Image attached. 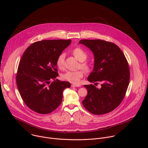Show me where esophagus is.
<instances>
[{
	"mask_svg": "<svg viewBox=\"0 0 148 148\" xmlns=\"http://www.w3.org/2000/svg\"><path fill=\"white\" fill-rule=\"evenodd\" d=\"M71 87H79V85H76V84H72Z\"/></svg>",
	"mask_w": 148,
	"mask_h": 148,
	"instance_id": "obj_1",
	"label": "esophagus"
}]
</instances>
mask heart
Wrapping results in <instances>:
<instances>
[{
	"label": "heart",
	"instance_id": "heart-1",
	"mask_svg": "<svg viewBox=\"0 0 148 148\" xmlns=\"http://www.w3.org/2000/svg\"><path fill=\"white\" fill-rule=\"evenodd\" d=\"M73 55L76 59L81 61L80 67L81 69L85 70L86 72H88L91 69V66L87 62L85 61L87 58V53L82 49L79 47L75 48L72 51ZM56 66L60 70H62L64 67V55L61 54L58 56L56 59ZM84 75V71L82 70H79L76 71H69L66 72L61 75V78L63 80L69 81L70 82L77 84L80 82L81 79Z\"/></svg>",
	"mask_w": 148,
	"mask_h": 148
}]
</instances>
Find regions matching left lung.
Instances as JSON below:
<instances>
[{"instance_id":"left-lung-1","label":"left lung","mask_w":148,"mask_h":148,"mask_svg":"<svg viewBox=\"0 0 148 148\" xmlns=\"http://www.w3.org/2000/svg\"><path fill=\"white\" fill-rule=\"evenodd\" d=\"M79 43L94 54V67L88 81L101 83L100 88L92 84L84 86L88 94L82 102L83 106L95 115L110 112L119 106L128 89L130 78L128 61L120 48L111 42L84 39Z\"/></svg>"}]
</instances>
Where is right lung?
Listing matches in <instances>:
<instances>
[{"instance_id": "1", "label": "right lung", "mask_w": 148, "mask_h": 148, "mask_svg": "<svg viewBox=\"0 0 148 148\" xmlns=\"http://www.w3.org/2000/svg\"><path fill=\"white\" fill-rule=\"evenodd\" d=\"M71 40H45L34 42L19 62L16 84L27 106L40 114H48L61 104L62 92L69 82L55 80L58 75L56 59L71 43ZM55 81L50 84V81Z\"/></svg>"}]
</instances>
